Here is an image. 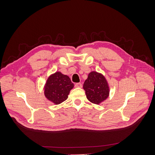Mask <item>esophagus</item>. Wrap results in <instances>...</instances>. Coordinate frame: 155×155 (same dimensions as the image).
<instances>
[{
  "instance_id": "obj_1",
  "label": "esophagus",
  "mask_w": 155,
  "mask_h": 155,
  "mask_svg": "<svg viewBox=\"0 0 155 155\" xmlns=\"http://www.w3.org/2000/svg\"><path fill=\"white\" fill-rule=\"evenodd\" d=\"M75 87H79V88H82V85L81 83H77L75 85Z\"/></svg>"
}]
</instances>
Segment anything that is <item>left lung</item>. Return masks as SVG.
<instances>
[{
	"label": "left lung",
	"mask_w": 155,
	"mask_h": 155,
	"mask_svg": "<svg viewBox=\"0 0 155 155\" xmlns=\"http://www.w3.org/2000/svg\"><path fill=\"white\" fill-rule=\"evenodd\" d=\"M87 99L91 103L99 105L106 100L110 94V88L104 75L92 71L88 73L83 85Z\"/></svg>",
	"instance_id": "1"
}]
</instances>
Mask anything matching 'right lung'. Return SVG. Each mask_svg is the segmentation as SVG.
Wrapping results in <instances>:
<instances>
[{
    "label": "right lung",
    "instance_id": "1",
    "mask_svg": "<svg viewBox=\"0 0 155 155\" xmlns=\"http://www.w3.org/2000/svg\"><path fill=\"white\" fill-rule=\"evenodd\" d=\"M74 87L68 75L56 71L48 77L43 90L46 98L55 105H58L68 99L70 91Z\"/></svg>",
    "mask_w": 155,
    "mask_h": 155
}]
</instances>
